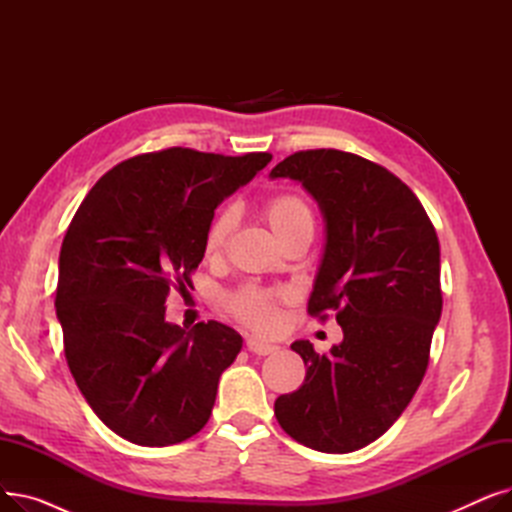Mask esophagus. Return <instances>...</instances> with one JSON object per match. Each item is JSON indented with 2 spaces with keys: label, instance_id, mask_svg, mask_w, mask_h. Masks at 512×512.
<instances>
[{
  "label": "esophagus",
  "instance_id": "obj_1",
  "mask_svg": "<svg viewBox=\"0 0 512 512\" xmlns=\"http://www.w3.org/2000/svg\"><path fill=\"white\" fill-rule=\"evenodd\" d=\"M247 348L251 353L259 355V357H265V355H272L278 351L276 344H270V342H263L259 338H247Z\"/></svg>",
  "mask_w": 512,
  "mask_h": 512
}]
</instances>
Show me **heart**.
<instances>
[{
	"label": "heart",
	"mask_w": 512,
	"mask_h": 512,
	"mask_svg": "<svg viewBox=\"0 0 512 512\" xmlns=\"http://www.w3.org/2000/svg\"><path fill=\"white\" fill-rule=\"evenodd\" d=\"M263 215L276 236L284 242L299 232H313V209L299 193H276L263 203ZM234 228V211L224 209L211 220L205 232V253L218 257ZM284 299L282 292H267L257 286H242L228 297L230 313L242 324L257 330L270 332L276 328L280 313L278 305Z\"/></svg>",
	"instance_id": "heart-1"
}]
</instances>
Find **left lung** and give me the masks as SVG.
<instances>
[{"mask_svg":"<svg viewBox=\"0 0 512 512\" xmlns=\"http://www.w3.org/2000/svg\"><path fill=\"white\" fill-rule=\"evenodd\" d=\"M270 176L303 182L324 213L307 313L336 315L344 334L328 355L309 340L290 346L307 365L305 382L278 396L274 413L303 446L353 452L388 432L427 371L442 313L436 228L405 182L355 153L297 151Z\"/></svg>","mask_w":512,"mask_h":512,"instance_id":"obj_1","label":"left lung"}]
</instances>
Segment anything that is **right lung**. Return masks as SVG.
I'll list each match as a JSON object with an SVG mask.
<instances>
[{
  "label": "right lung",
  "instance_id": "add662e5",
  "mask_svg": "<svg viewBox=\"0 0 512 512\" xmlns=\"http://www.w3.org/2000/svg\"><path fill=\"white\" fill-rule=\"evenodd\" d=\"M272 155L170 147L105 172L76 209L60 251L56 313L72 378L95 415L139 446L184 442L207 423L242 338L207 321H166L188 297L205 232L224 197Z\"/></svg>",
  "mask_w": 512,
  "mask_h": 512
}]
</instances>
